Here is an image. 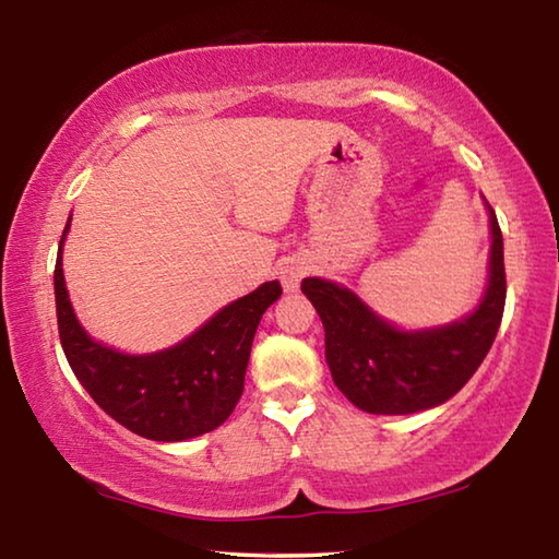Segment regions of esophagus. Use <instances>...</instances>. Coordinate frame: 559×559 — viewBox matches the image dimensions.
<instances>
[{
    "instance_id": "1",
    "label": "esophagus",
    "mask_w": 559,
    "mask_h": 559,
    "mask_svg": "<svg viewBox=\"0 0 559 559\" xmlns=\"http://www.w3.org/2000/svg\"><path fill=\"white\" fill-rule=\"evenodd\" d=\"M281 281H283V288L286 290H298L300 286V278L308 273V263L302 259H288L286 263H281Z\"/></svg>"
}]
</instances>
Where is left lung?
Listing matches in <instances>:
<instances>
[{
  "mask_svg": "<svg viewBox=\"0 0 559 559\" xmlns=\"http://www.w3.org/2000/svg\"><path fill=\"white\" fill-rule=\"evenodd\" d=\"M486 202V200H484ZM488 210L490 253L484 296L468 316L447 325L406 330L390 323L343 283L302 278L325 328L333 382L367 414H414L451 400L493 345L506 308L503 234Z\"/></svg>",
  "mask_w": 559,
  "mask_h": 559,
  "instance_id": "1",
  "label": "left lung"
}]
</instances>
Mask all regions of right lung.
Wrapping results in <instances>:
<instances>
[{
	"label": "right lung",
	"instance_id": "right-lung-1",
	"mask_svg": "<svg viewBox=\"0 0 559 559\" xmlns=\"http://www.w3.org/2000/svg\"><path fill=\"white\" fill-rule=\"evenodd\" d=\"M69 229L71 216L59 241L53 293L61 347L75 380L103 412L138 437L187 441L222 427L241 400L253 335L261 316L281 298V283L266 281L231 300L173 347L122 353L93 340L75 318L63 278Z\"/></svg>",
	"mask_w": 559,
	"mask_h": 559
}]
</instances>
